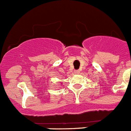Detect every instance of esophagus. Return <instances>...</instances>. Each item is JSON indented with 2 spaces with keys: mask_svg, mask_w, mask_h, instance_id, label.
Here are the masks:
<instances>
[{
  "mask_svg": "<svg viewBox=\"0 0 131 131\" xmlns=\"http://www.w3.org/2000/svg\"><path fill=\"white\" fill-rule=\"evenodd\" d=\"M74 73H75V74H79L80 71H79V70H75V71H74Z\"/></svg>",
  "mask_w": 131,
  "mask_h": 131,
  "instance_id": "1",
  "label": "esophagus"
}]
</instances>
